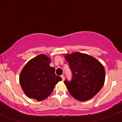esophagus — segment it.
Masks as SVG:
<instances>
[{"mask_svg": "<svg viewBox=\"0 0 122 122\" xmlns=\"http://www.w3.org/2000/svg\"><path fill=\"white\" fill-rule=\"evenodd\" d=\"M61 78H62V80H65V76H64V75H62L61 76Z\"/></svg>", "mask_w": 122, "mask_h": 122, "instance_id": "1", "label": "esophagus"}]
</instances>
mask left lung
I'll return each instance as SVG.
<instances>
[{
    "label": "left lung",
    "mask_w": 122,
    "mask_h": 122,
    "mask_svg": "<svg viewBox=\"0 0 122 122\" xmlns=\"http://www.w3.org/2000/svg\"><path fill=\"white\" fill-rule=\"evenodd\" d=\"M65 59L72 74L70 81H64L69 92L80 101L92 98L104 85V66L92 56L80 52L65 56Z\"/></svg>",
    "instance_id": "8db88e82"
}]
</instances>
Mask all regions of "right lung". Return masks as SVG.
Wrapping results in <instances>:
<instances>
[{"instance_id": "obj_1", "label": "right lung", "mask_w": 122, "mask_h": 122, "mask_svg": "<svg viewBox=\"0 0 122 122\" xmlns=\"http://www.w3.org/2000/svg\"><path fill=\"white\" fill-rule=\"evenodd\" d=\"M50 63L47 56L40 54L28 61L22 70L20 85L30 98L44 100L53 91L56 84L62 80L55 74V68L50 66Z\"/></svg>"}]
</instances>
